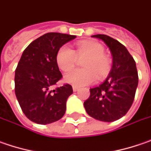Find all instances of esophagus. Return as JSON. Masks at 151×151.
Wrapping results in <instances>:
<instances>
[{
	"label": "esophagus",
	"instance_id": "34e87169",
	"mask_svg": "<svg viewBox=\"0 0 151 151\" xmlns=\"http://www.w3.org/2000/svg\"><path fill=\"white\" fill-rule=\"evenodd\" d=\"M79 88H78V87H77V86H73V90L74 91V92H76V91H78Z\"/></svg>",
	"mask_w": 151,
	"mask_h": 151
}]
</instances>
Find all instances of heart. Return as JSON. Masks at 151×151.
<instances>
[{"label":"heart","mask_w":151,"mask_h":151,"mask_svg":"<svg viewBox=\"0 0 151 151\" xmlns=\"http://www.w3.org/2000/svg\"><path fill=\"white\" fill-rule=\"evenodd\" d=\"M104 52V46L94 40L78 42L75 51L66 45L60 47L56 52V61L59 68L63 72H68L75 66L77 56H87L83 63L85 68L70 71L64 77L65 82L81 87L93 83L97 78H104L111 68V60Z\"/></svg>","instance_id":"b5f03b06"}]
</instances>
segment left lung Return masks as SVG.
Masks as SVG:
<instances>
[{
	"instance_id": "obj_1",
	"label": "left lung",
	"mask_w": 151,
	"mask_h": 151,
	"mask_svg": "<svg viewBox=\"0 0 151 151\" xmlns=\"http://www.w3.org/2000/svg\"><path fill=\"white\" fill-rule=\"evenodd\" d=\"M91 37L101 40L112 56V67L106 79L89 89L90 95L83 102L86 112L102 122L116 121L128 111L139 83L136 63L127 48L119 41L106 35Z\"/></svg>"
}]
</instances>
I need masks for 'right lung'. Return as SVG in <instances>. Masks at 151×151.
Instances as JSON below:
<instances>
[{"mask_svg":"<svg viewBox=\"0 0 151 151\" xmlns=\"http://www.w3.org/2000/svg\"><path fill=\"white\" fill-rule=\"evenodd\" d=\"M75 35L47 33L24 50L15 71V94L24 115L38 124L58 121L73 94L70 84L50 89L62 78L56 61L57 50Z\"/></svg>","mask_w":151,"mask_h":151,"instance_id":"right-lung-1","label":"right lung"}]
</instances>
